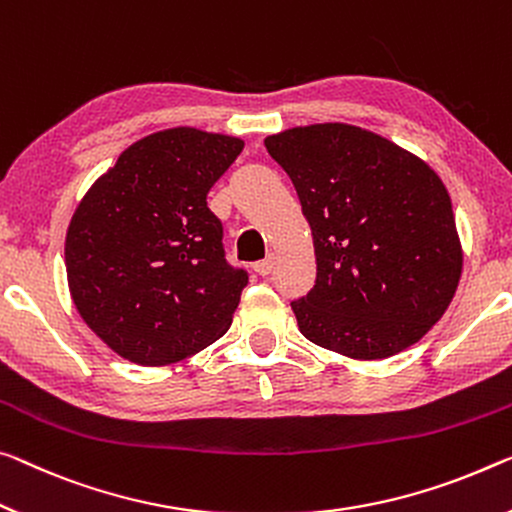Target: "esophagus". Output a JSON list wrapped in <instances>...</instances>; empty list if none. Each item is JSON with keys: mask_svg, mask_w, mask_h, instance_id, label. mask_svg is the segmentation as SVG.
I'll use <instances>...</instances> for the list:
<instances>
[{"mask_svg": "<svg viewBox=\"0 0 512 512\" xmlns=\"http://www.w3.org/2000/svg\"><path fill=\"white\" fill-rule=\"evenodd\" d=\"M274 263H277V258H274V254H270L267 258H263V261L254 263V270L261 274V277H267L274 270Z\"/></svg>", "mask_w": 512, "mask_h": 512, "instance_id": "1", "label": "esophagus"}]
</instances>
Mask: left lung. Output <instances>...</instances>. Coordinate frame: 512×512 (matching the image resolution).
Returning <instances> with one entry per match:
<instances>
[{"instance_id":"obj_1","label":"left lung","mask_w":512,"mask_h":512,"mask_svg":"<svg viewBox=\"0 0 512 512\" xmlns=\"http://www.w3.org/2000/svg\"><path fill=\"white\" fill-rule=\"evenodd\" d=\"M265 148L293 180L316 249V286L290 304L300 332L361 361L421 341L462 274L442 178L421 157L348 123L283 130Z\"/></svg>"}]
</instances>
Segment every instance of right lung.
Segmentation results:
<instances>
[{"instance_id": "obj_1", "label": "right lung", "mask_w": 512, "mask_h": 512, "mask_svg": "<svg viewBox=\"0 0 512 512\" xmlns=\"http://www.w3.org/2000/svg\"><path fill=\"white\" fill-rule=\"evenodd\" d=\"M245 141L196 128L139 139L70 219L66 274L75 309L116 355L167 366L231 327L247 272L224 258L206 196Z\"/></svg>"}]
</instances>
